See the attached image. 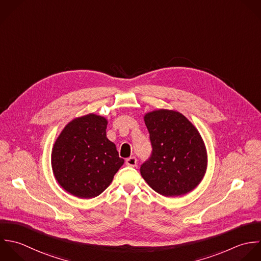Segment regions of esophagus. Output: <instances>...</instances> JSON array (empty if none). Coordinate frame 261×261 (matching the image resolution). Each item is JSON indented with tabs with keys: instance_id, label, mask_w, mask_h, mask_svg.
<instances>
[{
	"instance_id": "34e87169",
	"label": "esophagus",
	"mask_w": 261,
	"mask_h": 261,
	"mask_svg": "<svg viewBox=\"0 0 261 261\" xmlns=\"http://www.w3.org/2000/svg\"><path fill=\"white\" fill-rule=\"evenodd\" d=\"M136 164H137V160H136L135 156H131V158H128L126 160V165L128 167H135Z\"/></svg>"
}]
</instances>
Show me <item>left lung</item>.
Returning a JSON list of instances; mask_svg holds the SVG:
<instances>
[{"instance_id":"left-lung-1","label":"left lung","mask_w":261,"mask_h":261,"mask_svg":"<svg viewBox=\"0 0 261 261\" xmlns=\"http://www.w3.org/2000/svg\"><path fill=\"white\" fill-rule=\"evenodd\" d=\"M144 122L152 151L140 167L143 179L167 197L192 191L202 180L207 165L205 145L197 129L181 113L171 110L147 113Z\"/></svg>"}]
</instances>
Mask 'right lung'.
<instances>
[{
	"mask_svg": "<svg viewBox=\"0 0 261 261\" xmlns=\"http://www.w3.org/2000/svg\"><path fill=\"white\" fill-rule=\"evenodd\" d=\"M106 118L89 114L71 121L57 138L51 168L58 183L79 198H93L112 183L123 166L115 143L107 137Z\"/></svg>",
	"mask_w": 261,
	"mask_h": 261,
	"instance_id": "add662e5",
	"label": "right lung"
}]
</instances>
